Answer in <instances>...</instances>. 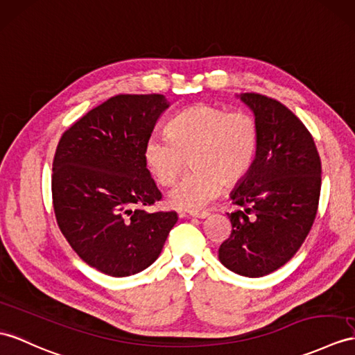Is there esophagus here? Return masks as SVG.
Instances as JSON below:
<instances>
[{
    "instance_id": "esophagus-1",
    "label": "esophagus",
    "mask_w": 355,
    "mask_h": 355,
    "mask_svg": "<svg viewBox=\"0 0 355 355\" xmlns=\"http://www.w3.org/2000/svg\"><path fill=\"white\" fill-rule=\"evenodd\" d=\"M188 215H189V217H193V218H200V220L209 217V214H207V212H189Z\"/></svg>"
}]
</instances>
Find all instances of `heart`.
Here are the masks:
<instances>
[{
  "label": "heart",
  "instance_id": "1",
  "mask_svg": "<svg viewBox=\"0 0 355 355\" xmlns=\"http://www.w3.org/2000/svg\"><path fill=\"white\" fill-rule=\"evenodd\" d=\"M167 131L146 140L143 157L162 187L175 182L189 157L193 170L167 196L179 211L205 209L223 185H236L247 176L257 153V120L244 111L198 103L173 117Z\"/></svg>",
  "mask_w": 355,
  "mask_h": 355
}]
</instances>
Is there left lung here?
Here are the masks:
<instances>
[{
    "instance_id": "8db88e82",
    "label": "left lung",
    "mask_w": 355,
    "mask_h": 355,
    "mask_svg": "<svg viewBox=\"0 0 355 355\" xmlns=\"http://www.w3.org/2000/svg\"><path fill=\"white\" fill-rule=\"evenodd\" d=\"M236 98L253 111L259 146L252 168L230 193L244 211L227 214L232 233L220 245L218 259L239 275L262 277L292 259L312 229L321 159L307 128L283 103L257 93Z\"/></svg>"
}]
</instances>
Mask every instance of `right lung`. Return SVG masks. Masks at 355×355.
I'll list each match as a JSON object with an SVG mask.
<instances>
[{
    "instance_id": "1",
    "label": "right lung",
    "mask_w": 355,
    "mask_h": 355,
    "mask_svg": "<svg viewBox=\"0 0 355 355\" xmlns=\"http://www.w3.org/2000/svg\"><path fill=\"white\" fill-rule=\"evenodd\" d=\"M164 94H119L89 111L60 138L53 162L54 212L67 243L85 263L111 277L150 266L176 212H148L161 198L143 150Z\"/></svg>"
}]
</instances>
